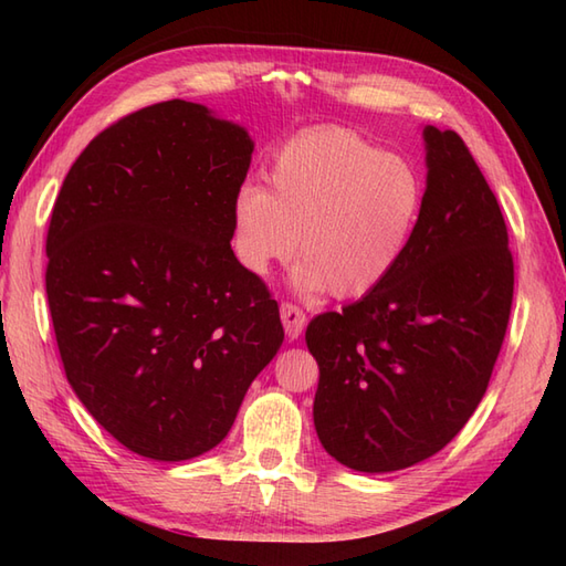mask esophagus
Returning <instances> with one entry per match:
<instances>
[{"label": "esophagus", "instance_id": "esophagus-1", "mask_svg": "<svg viewBox=\"0 0 566 566\" xmlns=\"http://www.w3.org/2000/svg\"><path fill=\"white\" fill-rule=\"evenodd\" d=\"M280 316H282L286 335H290V340L298 338V335H302V331H304V326H306V314H304V311L298 308L296 304H292V302H284L280 306Z\"/></svg>", "mask_w": 566, "mask_h": 566}]
</instances>
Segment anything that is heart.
I'll return each mask as SVG.
<instances>
[{
    "instance_id": "heart-1",
    "label": "heart",
    "mask_w": 566,
    "mask_h": 566,
    "mask_svg": "<svg viewBox=\"0 0 566 566\" xmlns=\"http://www.w3.org/2000/svg\"><path fill=\"white\" fill-rule=\"evenodd\" d=\"M270 191L245 185L233 201V248L252 274L294 258V290L355 298L399 264L423 211L416 167L355 130L316 128L284 143Z\"/></svg>"
}]
</instances>
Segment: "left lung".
Here are the masks:
<instances>
[{
  "label": "left lung",
  "instance_id": "obj_1",
  "mask_svg": "<svg viewBox=\"0 0 566 566\" xmlns=\"http://www.w3.org/2000/svg\"><path fill=\"white\" fill-rule=\"evenodd\" d=\"M423 211L375 290L306 328L318 363L314 426L355 472L440 452L476 411L513 304V255L494 191L454 130L423 128Z\"/></svg>",
  "mask_w": 566,
  "mask_h": 566
}]
</instances>
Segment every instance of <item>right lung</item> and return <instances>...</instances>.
Masks as SVG:
<instances>
[{
	"label": "right lung",
	"mask_w": 566,
	"mask_h": 566,
	"mask_svg": "<svg viewBox=\"0 0 566 566\" xmlns=\"http://www.w3.org/2000/svg\"><path fill=\"white\" fill-rule=\"evenodd\" d=\"M252 140L207 106L118 118L72 163L45 238L70 387L140 457L216 448L280 350V306L231 248Z\"/></svg>",
	"instance_id": "add662e5"
}]
</instances>
